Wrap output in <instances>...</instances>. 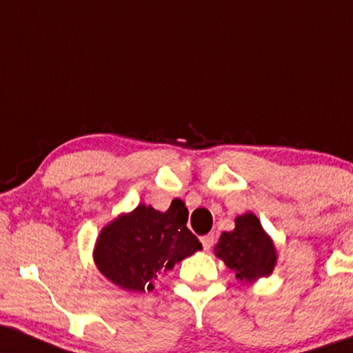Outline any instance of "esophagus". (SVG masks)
Returning <instances> with one entry per match:
<instances>
[{
  "instance_id": "obj_1",
  "label": "esophagus",
  "mask_w": 353,
  "mask_h": 353,
  "mask_svg": "<svg viewBox=\"0 0 353 353\" xmlns=\"http://www.w3.org/2000/svg\"><path fill=\"white\" fill-rule=\"evenodd\" d=\"M214 233H207V235H203V236H201V241H202V245H203V250H210L212 248V245H214Z\"/></svg>"
}]
</instances>
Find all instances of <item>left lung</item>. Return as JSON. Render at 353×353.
<instances>
[{"mask_svg":"<svg viewBox=\"0 0 353 353\" xmlns=\"http://www.w3.org/2000/svg\"><path fill=\"white\" fill-rule=\"evenodd\" d=\"M214 252L228 268L235 271L236 279L245 283L270 276L278 260L273 240L252 212L235 219V228L220 235Z\"/></svg>","mask_w":353,"mask_h":353,"instance_id":"1","label":"left lung"}]
</instances>
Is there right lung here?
<instances>
[{"instance_id": "1", "label": "right lung", "mask_w": 353, "mask_h": 353, "mask_svg": "<svg viewBox=\"0 0 353 353\" xmlns=\"http://www.w3.org/2000/svg\"><path fill=\"white\" fill-rule=\"evenodd\" d=\"M189 210L174 201L165 212L139 203L110 222L97 239L93 260L100 273L121 290H154L161 271L190 256L202 243L188 228Z\"/></svg>"}]
</instances>
